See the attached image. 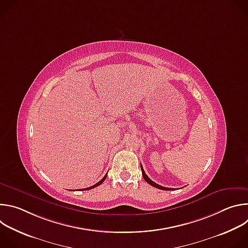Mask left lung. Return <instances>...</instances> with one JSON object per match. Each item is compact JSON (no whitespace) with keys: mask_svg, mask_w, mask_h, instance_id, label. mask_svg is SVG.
Returning a JSON list of instances; mask_svg holds the SVG:
<instances>
[{"mask_svg":"<svg viewBox=\"0 0 248 248\" xmlns=\"http://www.w3.org/2000/svg\"><path fill=\"white\" fill-rule=\"evenodd\" d=\"M140 167H141V170H142L143 178H144V180L146 181V183H148L150 186H154V187H156V188L162 189V190H171V188H169V187H165V186H159L158 184H156V183H154L153 181H151V180L148 178V175L145 173V171H144V170H143V168H142V165H140Z\"/></svg>","mask_w":248,"mask_h":248,"instance_id":"8db88e82","label":"left lung"}]
</instances>
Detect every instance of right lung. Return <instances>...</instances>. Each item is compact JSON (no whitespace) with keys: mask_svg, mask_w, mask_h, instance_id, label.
<instances>
[{"mask_svg":"<svg viewBox=\"0 0 248 248\" xmlns=\"http://www.w3.org/2000/svg\"><path fill=\"white\" fill-rule=\"evenodd\" d=\"M106 178H107V173H106L105 174V176H104V178L100 181V182H98L96 185H94V186H90V187H87V188H84V189H82V190H88V189H91V188H94V187H96V186H100L105 180H106Z\"/></svg>","mask_w":248,"mask_h":248,"instance_id":"obj_1","label":"right lung"}]
</instances>
